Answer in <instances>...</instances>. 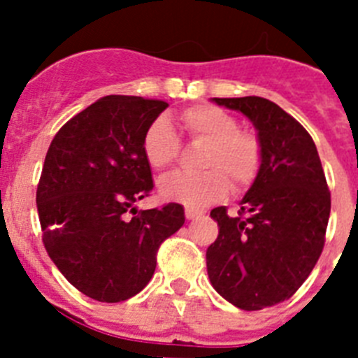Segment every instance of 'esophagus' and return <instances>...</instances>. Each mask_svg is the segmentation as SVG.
Returning a JSON list of instances; mask_svg holds the SVG:
<instances>
[{
	"label": "esophagus",
	"instance_id": "obj_1",
	"mask_svg": "<svg viewBox=\"0 0 358 358\" xmlns=\"http://www.w3.org/2000/svg\"><path fill=\"white\" fill-rule=\"evenodd\" d=\"M202 211H195V210H186V218L188 220H197V218L202 217Z\"/></svg>",
	"mask_w": 358,
	"mask_h": 358
}]
</instances>
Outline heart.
Listing matches in <instances>:
<instances>
[{"label":"heart","mask_w":358,"mask_h":358,"mask_svg":"<svg viewBox=\"0 0 358 358\" xmlns=\"http://www.w3.org/2000/svg\"><path fill=\"white\" fill-rule=\"evenodd\" d=\"M189 138L206 145L201 173H170L159 182L164 199L199 210L222 199L229 189H242L256 179L262 166V145L252 132L240 131L238 122L220 107L194 106L181 116ZM179 138L169 120L157 118L143 136V156L152 169L163 170L177 159Z\"/></svg>","instance_id":"obj_1"}]
</instances>
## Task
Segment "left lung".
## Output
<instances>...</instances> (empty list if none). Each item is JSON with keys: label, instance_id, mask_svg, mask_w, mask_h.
Segmentation results:
<instances>
[{"label": "left lung", "instance_id": "8db88e82", "mask_svg": "<svg viewBox=\"0 0 358 358\" xmlns=\"http://www.w3.org/2000/svg\"><path fill=\"white\" fill-rule=\"evenodd\" d=\"M255 125L260 172L236 217L211 210L218 236L206 251L211 285L231 305L262 310L303 285L324 248L330 192L317 148L289 113L262 96L213 98Z\"/></svg>", "mask_w": 358, "mask_h": 358}]
</instances>
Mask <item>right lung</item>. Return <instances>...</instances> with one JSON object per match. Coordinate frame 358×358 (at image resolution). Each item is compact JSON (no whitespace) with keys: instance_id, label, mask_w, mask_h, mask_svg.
I'll return each instance as SVG.
<instances>
[{"instance_id":"1","label":"right lung","mask_w":358,"mask_h":358,"mask_svg":"<svg viewBox=\"0 0 358 358\" xmlns=\"http://www.w3.org/2000/svg\"><path fill=\"white\" fill-rule=\"evenodd\" d=\"M166 107L163 100L109 94L64 123L48 148L36 197L44 248L91 299L120 303L141 292L161 242L185 224L176 202L134 206L154 188L145 131Z\"/></svg>"}]
</instances>
